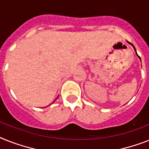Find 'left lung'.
I'll use <instances>...</instances> for the list:
<instances>
[{"mask_svg": "<svg viewBox=\"0 0 149 149\" xmlns=\"http://www.w3.org/2000/svg\"><path fill=\"white\" fill-rule=\"evenodd\" d=\"M128 42V43H129V44H130V45H132V47H133V48H134V50H135V51H136V48H135V47H134V45H132V43H130V42ZM136 55H137V56H138V57H139V59H140V61H141V58H140V57H139V55H138V54H137V53H136Z\"/></svg>", "mask_w": 149, "mask_h": 149, "instance_id": "1", "label": "left lung"}]
</instances>
